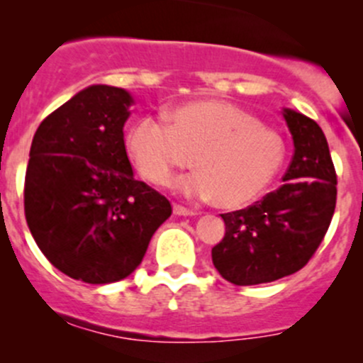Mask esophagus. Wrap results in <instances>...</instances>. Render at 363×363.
I'll return each mask as SVG.
<instances>
[{"instance_id":"1","label":"esophagus","mask_w":363,"mask_h":363,"mask_svg":"<svg viewBox=\"0 0 363 363\" xmlns=\"http://www.w3.org/2000/svg\"><path fill=\"white\" fill-rule=\"evenodd\" d=\"M174 214H175V216H195L196 212L193 211V208L184 207V205L175 203V205H174Z\"/></svg>"}]
</instances>
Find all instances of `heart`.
I'll return each mask as SVG.
<instances>
[{
  "label": "heart",
  "mask_w": 363,
  "mask_h": 363,
  "mask_svg": "<svg viewBox=\"0 0 363 363\" xmlns=\"http://www.w3.org/2000/svg\"><path fill=\"white\" fill-rule=\"evenodd\" d=\"M126 151L152 184L167 186L175 170H199L179 182L189 196L223 208L255 202L279 174L284 142L250 112L218 100L182 104L164 116L145 113L130 126Z\"/></svg>",
  "instance_id": "heart-1"
}]
</instances>
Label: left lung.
Segmentation results:
<instances>
[{"label": "left lung", "mask_w": 363, "mask_h": 363, "mask_svg": "<svg viewBox=\"0 0 363 363\" xmlns=\"http://www.w3.org/2000/svg\"><path fill=\"white\" fill-rule=\"evenodd\" d=\"M294 158L284 184L247 208L221 214L226 232L212 247L218 272L237 286L298 272L320 247L337 200V175L316 121L284 108Z\"/></svg>", "instance_id": "1"}]
</instances>
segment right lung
I'll return each mask as SVG.
<instances>
[{
	"label": "right lung",
	"instance_id": "add662e5",
	"mask_svg": "<svg viewBox=\"0 0 363 363\" xmlns=\"http://www.w3.org/2000/svg\"><path fill=\"white\" fill-rule=\"evenodd\" d=\"M133 98L89 86L40 123L24 181V214L45 258L72 279L107 284L130 276L172 214L133 177L123 128Z\"/></svg>",
	"mask_w": 363,
	"mask_h": 363
}]
</instances>
